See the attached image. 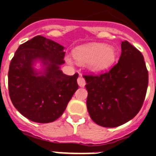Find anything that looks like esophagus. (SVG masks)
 <instances>
[{
    "label": "esophagus",
    "mask_w": 156,
    "mask_h": 156,
    "mask_svg": "<svg viewBox=\"0 0 156 156\" xmlns=\"http://www.w3.org/2000/svg\"><path fill=\"white\" fill-rule=\"evenodd\" d=\"M77 83H78L80 87H84V85L86 84L85 80H84V78H83L82 76H80L78 77V79H77Z\"/></svg>",
    "instance_id": "obj_1"
}]
</instances>
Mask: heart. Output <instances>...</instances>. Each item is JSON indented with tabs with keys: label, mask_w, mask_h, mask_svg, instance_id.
<instances>
[{
	"label": "heart",
	"mask_w": 156,
	"mask_h": 156,
	"mask_svg": "<svg viewBox=\"0 0 156 156\" xmlns=\"http://www.w3.org/2000/svg\"><path fill=\"white\" fill-rule=\"evenodd\" d=\"M73 57L80 64L88 63V69L94 73H101L112 66L116 60V50L112 46L100 43H88L78 46L73 50ZM67 61L72 63L69 56Z\"/></svg>",
	"instance_id": "obj_1"
}]
</instances>
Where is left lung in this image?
<instances>
[{
  "label": "left lung",
  "mask_w": 156,
  "mask_h": 156,
  "mask_svg": "<svg viewBox=\"0 0 156 156\" xmlns=\"http://www.w3.org/2000/svg\"><path fill=\"white\" fill-rule=\"evenodd\" d=\"M87 108L98 125L115 127L136 116L148 85V72L142 53L128 41L121 44L119 62L99 76H83Z\"/></svg>",
  "instance_id": "8db88e82"
}]
</instances>
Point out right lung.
<instances>
[{
    "mask_svg": "<svg viewBox=\"0 0 156 156\" xmlns=\"http://www.w3.org/2000/svg\"><path fill=\"white\" fill-rule=\"evenodd\" d=\"M64 55L62 45L37 36L20 44L12 59L8 75L10 99L31 121H55L78 89L79 75L67 76L60 70ZM37 62L41 64L42 70L34 69Z\"/></svg>",
    "mask_w": 156,
    "mask_h": 156,
    "instance_id": "1",
    "label": "right lung"
}]
</instances>
